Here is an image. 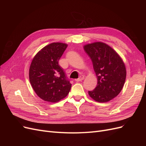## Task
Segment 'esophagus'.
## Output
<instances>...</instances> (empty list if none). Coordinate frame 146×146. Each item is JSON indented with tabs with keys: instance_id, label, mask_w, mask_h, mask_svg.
Segmentation results:
<instances>
[{
	"instance_id": "esophagus-1",
	"label": "esophagus",
	"mask_w": 146,
	"mask_h": 146,
	"mask_svg": "<svg viewBox=\"0 0 146 146\" xmlns=\"http://www.w3.org/2000/svg\"><path fill=\"white\" fill-rule=\"evenodd\" d=\"M84 78H85V77H84V76H80V77H79L77 79L76 81H77V82H80V81H82V80H83Z\"/></svg>"
}]
</instances>
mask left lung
<instances>
[{
    "mask_svg": "<svg viewBox=\"0 0 146 146\" xmlns=\"http://www.w3.org/2000/svg\"><path fill=\"white\" fill-rule=\"evenodd\" d=\"M85 52L90 57L98 78L95 89L88 91L92 99L98 102H107L121 91L126 78V68L122 58L113 48L102 42L85 45Z\"/></svg>",
    "mask_w": 146,
    "mask_h": 146,
    "instance_id": "left-lung-1",
    "label": "left lung"
}]
</instances>
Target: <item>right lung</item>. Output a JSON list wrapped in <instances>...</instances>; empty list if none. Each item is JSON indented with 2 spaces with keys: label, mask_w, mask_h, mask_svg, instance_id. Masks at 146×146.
I'll return each instance as SVG.
<instances>
[{
  "label": "right lung",
  "mask_w": 146,
  "mask_h": 146,
  "mask_svg": "<svg viewBox=\"0 0 146 146\" xmlns=\"http://www.w3.org/2000/svg\"><path fill=\"white\" fill-rule=\"evenodd\" d=\"M68 44L53 42L39 51L34 56L29 69V80L33 89L41 99L57 102L66 98L71 84L58 61Z\"/></svg>",
  "instance_id": "obj_1"
}]
</instances>
